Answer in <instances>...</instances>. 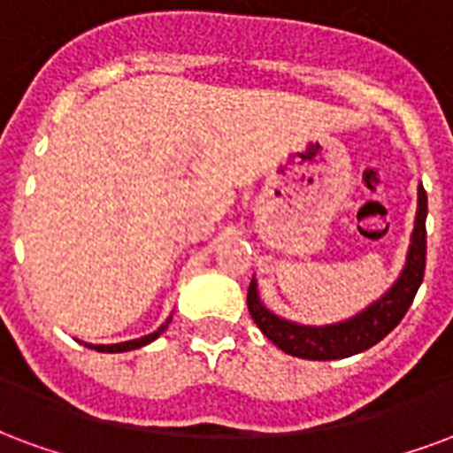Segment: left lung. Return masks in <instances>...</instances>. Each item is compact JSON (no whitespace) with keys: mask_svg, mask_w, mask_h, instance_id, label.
Returning a JSON list of instances; mask_svg holds the SVG:
<instances>
[{"mask_svg":"<svg viewBox=\"0 0 453 453\" xmlns=\"http://www.w3.org/2000/svg\"><path fill=\"white\" fill-rule=\"evenodd\" d=\"M425 219H427V193L420 186L411 250H408V260H405L401 277L395 280V285L379 302H374L369 309L357 313L355 319L335 323V326H319V328L285 321V319L267 311L265 306L260 303L256 280H253L246 302H249V311L256 326L282 352L302 359H342L376 345L379 340H384L403 321V316L411 309L412 299H415L422 285L425 260H427Z\"/></svg>","mask_w":453,"mask_h":453,"instance_id":"1","label":"left lung"}]
</instances>
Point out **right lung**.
<instances>
[{"mask_svg": "<svg viewBox=\"0 0 453 453\" xmlns=\"http://www.w3.org/2000/svg\"><path fill=\"white\" fill-rule=\"evenodd\" d=\"M168 321H171V319H168ZM168 321L164 323V326H161L158 331L150 333V335H144V338L127 340V342H118V345H88V348L98 349V352H127V349H137V348H142V345H150L151 340H157L158 335H161V333L166 331Z\"/></svg>", "mask_w": 453, "mask_h": 453, "instance_id": "obj_1", "label": "right lung"}]
</instances>
